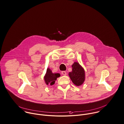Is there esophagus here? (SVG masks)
Here are the masks:
<instances>
[{
	"mask_svg": "<svg viewBox=\"0 0 124 124\" xmlns=\"http://www.w3.org/2000/svg\"><path fill=\"white\" fill-rule=\"evenodd\" d=\"M61 74L63 75H67V72L65 71H63L61 72Z\"/></svg>",
	"mask_w": 124,
	"mask_h": 124,
	"instance_id": "1",
	"label": "esophagus"
}]
</instances>
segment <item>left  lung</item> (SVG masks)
Wrapping results in <instances>:
<instances>
[{"label":"left lung","instance_id":"1","mask_svg":"<svg viewBox=\"0 0 124 124\" xmlns=\"http://www.w3.org/2000/svg\"><path fill=\"white\" fill-rule=\"evenodd\" d=\"M72 71L69 73L72 83L76 86L81 85L85 81V71L84 68L78 62L72 65Z\"/></svg>","mask_w":124,"mask_h":124}]
</instances>
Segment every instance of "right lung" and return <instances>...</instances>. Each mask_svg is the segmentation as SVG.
<instances>
[{"label":"right lung","mask_w":124,"mask_h":124,"mask_svg":"<svg viewBox=\"0 0 124 124\" xmlns=\"http://www.w3.org/2000/svg\"><path fill=\"white\" fill-rule=\"evenodd\" d=\"M60 76V74L59 73H53L49 68H47L44 79L47 85H52L54 84L55 81L56 80L57 78Z\"/></svg>","instance_id":"1"}]
</instances>
